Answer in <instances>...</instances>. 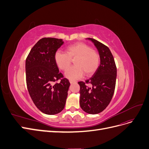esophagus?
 I'll list each match as a JSON object with an SVG mask.
<instances>
[{
	"mask_svg": "<svg viewBox=\"0 0 149 149\" xmlns=\"http://www.w3.org/2000/svg\"><path fill=\"white\" fill-rule=\"evenodd\" d=\"M70 83L71 84H73V83H76V81H73V80H70Z\"/></svg>",
	"mask_w": 149,
	"mask_h": 149,
	"instance_id": "obj_1",
	"label": "esophagus"
}]
</instances>
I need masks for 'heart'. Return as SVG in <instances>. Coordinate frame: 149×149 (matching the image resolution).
Here are the masks:
<instances>
[{
	"label": "heart",
	"mask_w": 149,
	"mask_h": 149,
	"mask_svg": "<svg viewBox=\"0 0 149 149\" xmlns=\"http://www.w3.org/2000/svg\"><path fill=\"white\" fill-rule=\"evenodd\" d=\"M74 61V66L68 70L65 76L70 79H78L86 76H91L96 73L100 64V55L92 47L83 42H77L68 46L66 53L57 52L55 61L57 66L66 71Z\"/></svg>",
	"instance_id": "1"
}]
</instances>
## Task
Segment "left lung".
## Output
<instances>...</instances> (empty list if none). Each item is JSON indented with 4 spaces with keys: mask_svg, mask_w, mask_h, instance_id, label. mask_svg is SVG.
<instances>
[{
    "mask_svg": "<svg viewBox=\"0 0 149 149\" xmlns=\"http://www.w3.org/2000/svg\"><path fill=\"white\" fill-rule=\"evenodd\" d=\"M94 44L100 56V65L91 78L80 86L79 104L81 109L90 114H96L109 105L115 90L117 68L109 48L97 40L88 38ZM89 84L91 86H87Z\"/></svg>",
    "mask_w": 149,
    "mask_h": 149,
    "instance_id": "left-lung-1",
    "label": "left lung"
}]
</instances>
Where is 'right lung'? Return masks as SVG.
I'll return each mask as SVG.
<instances>
[{
	"label": "right lung",
	"mask_w": 149,
	"mask_h": 149,
	"mask_svg": "<svg viewBox=\"0 0 149 149\" xmlns=\"http://www.w3.org/2000/svg\"><path fill=\"white\" fill-rule=\"evenodd\" d=\"M62 39L43 38L36 43L25 61L26 81L35 105L43 113L54 115L64 109L70 83L60 73L55 55ZM58 80L60 82L56 83Z\"/></svg>",
	"instance_id": "add662e5"
}]
</instances>
